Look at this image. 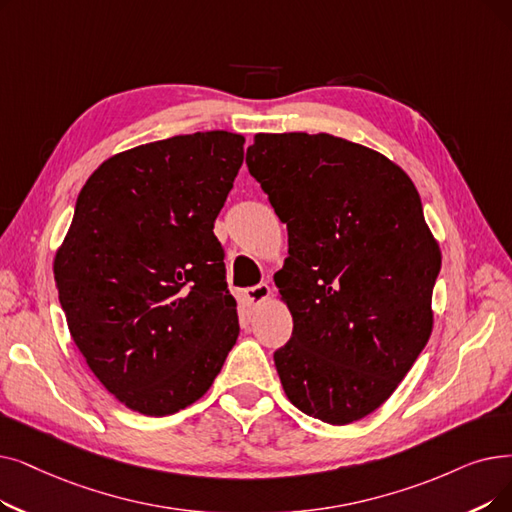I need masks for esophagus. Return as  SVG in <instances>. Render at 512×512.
I'll use <instances>...</instances> for the list:
<instances>
[{
  "instance_id": "obj_1",
  "label": "esophagus",
  "mask_w": 512,
  "mask_h": 512,
  "mask_svg": "<svg viewBox=\"0 0 512 512\" xmlns=\"http://www.w3.org/2000/svg\"><path fill=\"white\" fill-rule=\"evenodd\" d=\"M270 286L265 284V282H261V284H257V286H251V288H247V291H244V297H247V301L251 303V305H261L265 299L270 297Z\"/></svg>"
}]
</instances>
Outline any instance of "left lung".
<instances>
[{
    "mask_svg": "<svg viewBox=\"0 0 512 512\" xmlns=\"http://www.w3.org/2000/svg\"><path fill=\"white\" fill-rule=\"evenodd\" d=\"M249 173L288 230L274 276L293 337L274 351L286 397L349 425L379 408L425 349L441 270L420 196L383 154L330 133H257Z\"/></svg>",
    "mask_w": 512,
    "mask_h": 512,
    "instance_id": "left-lung-1",
    "label": "left lung"
}]
</instances>
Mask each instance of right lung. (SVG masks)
Here are the masks:
<instances>
[{
    "label": "right lung",
    "mask_w": 512,
    "mask_h": 512,
    "mask_svg": "<svg viewBox=\"0 0 512 512\" xmlns=\"http://www.w3.org/2000/svg\"><path fill=\"white\" fill-rule=\"evenodd\" d=\"M244 138L196 131L104 161L54 259L71 337L121 404L167 416L203 397L238 339L213 234Z\"/></svg>",
    "instance_id": "right-lung-1"
}]
</instances>
